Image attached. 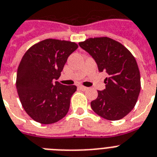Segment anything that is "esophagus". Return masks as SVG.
<instances>
[{
    "label": "esophagus",
    "mask_w": 157,
    "mask_h": 157,
    "mask_svg": "<svg viewBox=\"0 0 157 157\" xmlns=\"http://www.w3.org/2000/svg\"><path fill=\"white\" fill-rule=\"evenodd\" d=\"M79 89H81L82 91H85V90H87V89H88V88H87V87L83 86V85H80V86H79Z\"/></svg>",
    "instance_id": "esophagus-1"
}]
</instances>
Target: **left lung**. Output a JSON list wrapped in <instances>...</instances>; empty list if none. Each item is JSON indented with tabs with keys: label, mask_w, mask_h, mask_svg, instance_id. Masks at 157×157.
Wrapping results in <instances>:
<instances>
[{
	"label": "left lung",
	"mask_w": 157,
	"mask_h": 157,
	"mask_svg": "<svg viewBox=\"0 0 157 157\" xmlns=\"http://www.w3.org/2000/svg\"><path fill=\"white\" fill-rule=\"evenodd\" d=\"M94 59L99 72H105V89L91 102L97 115L109 121H118L135 106L140 91V76L136 59L119 42L109 37L89 38L79 43Z\"/></svg>",
	"instance_id": "8db88e82"
}]
</instances>
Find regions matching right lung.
I'll list each match as a JSON object with an SVG mask.
<instances>
[{"mask_svg":"<svg viewBox=\"0 0 157 157\" xmlns=\"http://www.w3.org/2000/svg\"><path fill=\"white\" fill-rule=\"evenodd\" d=\"M78 45L74 42L46 39L29 48L22 57L17 74V89L27 114L44 124L65 117L75 85L58 81L67 59Z\"/></svg>","mask_w":157,"mask_h":157,"instance_id":"right-lung-1","label":"right lung"}]
</instances>
